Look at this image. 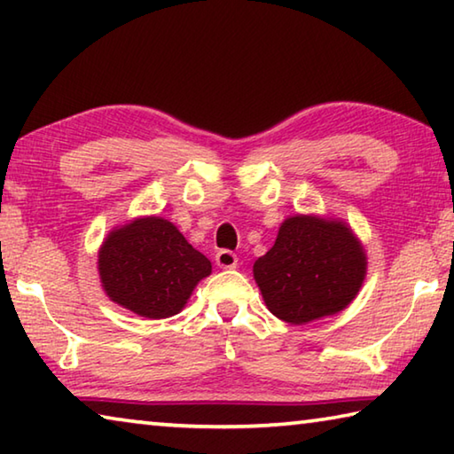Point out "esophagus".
<instances>
[{
  "label": "esophagus",
  "mask_w": 454,
  "mask_h": 454,
  "mask_svg": "<svg viewBox=\"0 0 454 454\" xmlns=\"http://www.w3.org/2000/svg\"><path fill=\"white\" fill-rule=\"evenodd\" d=\"M216 264L220 268H236L238 264V256L232 250H220L216 254Z\"/></svg>",
  "instance_id": "esophagus-1"
}]
</instances>
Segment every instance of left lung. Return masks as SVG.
<instances>
[{
  "label": "left lung",
  "mask_w": 454,
  "mask_h": 454,
  "mask_svg": "<svg viewBox=\"0 0 454 454\" xmlns=\"http://www.w3.org/2000/svg\"><path fill=\"white\" fill-rule=\"evenodd\" d=\"M366 276L363 244L340 220L296 214L254 262V280L276 318L290 325L330 317L355 301Z\"/></svg>",
  "instance_id": "8db88e82"
}]
</instances>
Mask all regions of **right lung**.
<instances>
[{"mask_svg":"<svg viewBox=\"0 0 454 454\" xmlns=\"http://www.w3.org/2000/svg\"><path fill=\"white\" fill-rule=\"evenodd\" d=\"M98 270L110 301L158 320L186 306L212 264L172 222L145 216L107 234L98 252Z\"/></svg>","mask_w":454,"mask_h":454,"instance_id":"right-lung-1","label":"right lung"}]
</instances>
